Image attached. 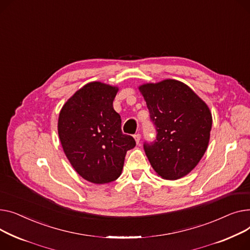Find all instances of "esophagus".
Segmentation results:
<instances>
[{
  "label": "esophagus",
  "instance_id": "34e87169",
  "mask_svg": "<svg viewBox=\"0 0 250 250\" xmlns=\"http://www.w3.org/2000/svg\"><path fill=\"white\" fill-rule=\"evenodd\" d=\"M134 139H135L136 143H137V144H139V142H140V139H141V135H140L139 133H136V134L134 135Z\"/></svg>",
  "mask_w": 250,
  "mask_h": 250
}]
</instances>
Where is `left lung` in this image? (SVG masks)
I'll return each instance as SVG.
<instances>
[{"label":"left lung","mask_w":250,"mask_h":250,"mask_svg":"<svg viewBox=\"0 0 250 250\" xmlns=\"http://www.w3.org/2000/svg\"><path fill=\"white\" fill-rule=\"evenodd\" d=\"M156 129V139L143 147L149 163L165 180L192 171L206 152L212 114L189 86L175 80L139 86Z\"/></svg>","instance_id":"8db88e82"}]
</instances>
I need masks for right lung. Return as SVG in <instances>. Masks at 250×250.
I'll list each match as a JSON object with an SVG mask.
<instances>
[{
    "label": "right lung",
    "instance_id": "right-lung-1",
    "mask_svg": "<svg viewBox=\"0 0 250 250\" xmlns=\"http://www.w3.org/2000/svg\"><path fill=\"white\" fill-rule=\"evenodd\" d=\"M118 87L86 83L70 97L58 117V135L72 167L84 180L108 184L120 177L126 152L136 145L122 133L113 108Z\"/></svg>",
    "mask_w": 250,
    "mask_h": 250
}]
</instances>
